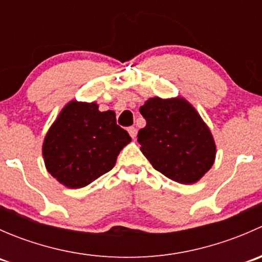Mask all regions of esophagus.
I'll return each mask as SVG.
<instances>
[{"instance_id": "34e87169", "label": "esophagus", "mask_w": 262, "mask_h": 262, "mask_svg": "<svg viewBox=\"0 0 262 262\" xmlns=\"http://www.w3.org/2000/svg\"><path fill=\"white\" fill-rule=\"evenodd\" d=\"M128 133L130 134L132 138H136V136H137V129L134 128V126H129V128H128Z\"/></svg>"}]
</instances>
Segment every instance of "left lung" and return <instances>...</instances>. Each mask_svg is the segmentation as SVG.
<instances>
[{
    "label": "left lung",
    "instance_id": "1",
    "mask_svg": "<svg viewBox=\"0 0 262 262\" xmlns=\"http://www.w3.org/2000/svg\"><path fill=\"white\" fill-rule=\"evenodd\" d=\"M139 112L147 124L137 137L155 170L180 184L196 182L209 171L215 158L212 133L186 100L152 97Z\"/></svg>",
    "mask_w": 262,
    "mask_h": 262
}]
</instances>
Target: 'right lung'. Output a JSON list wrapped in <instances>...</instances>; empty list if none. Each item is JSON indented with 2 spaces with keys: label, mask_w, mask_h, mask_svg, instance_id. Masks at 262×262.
Returning a JSON list of instances; mask_svg holds the SVG:
<instances>
[{
  "label": "right lung",
  "mask_w": 262,
  "mask_h": 262,
  "mask_svg": "<svg viewBox=\"0 0 262 262\" xmlns=\"http://www.w3.org/2000/svg\"><path fill=\"white\" fill-rule=\"evenodd\" d=\"M130 141L113 110L101 113L95 102L71 101L47 133L44 162L60 184L78 189L109 172Z\"/></svg>",
  "instance_id": "1"
}]
</instances>
